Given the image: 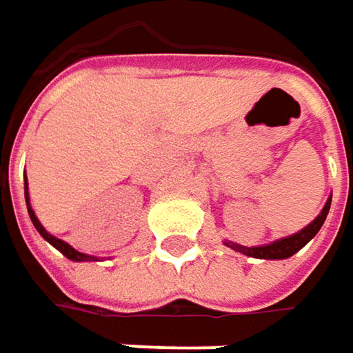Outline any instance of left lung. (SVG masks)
Masks as SVG:
<instances>
[{"label": "left lung", "mask_w": 353, "mask_h": 353, "mask_svg": "<svg viewBox=\"0 0 353 353\" xmlns=\"http://www.w3.org/2000/svg\"><path fill=\"white\" fill-rule=\"evenodd\" d=\"M330 206H332V198H327V202H325L323 210L319 212V216H317L311 224H307L303 230H299V232H295V234H291V236L279 239V241L271 242V244H263V246H242V244H236V242L230 241H226L224 244L230 246V248L236 250V252H242V254H246V256H254V259H271V261L289 259V256H293L297 250H301L305 244L319 232V228L323 226V222H325V218H327Z\"/></svg>", "instance_id": "1"}]
</instances>
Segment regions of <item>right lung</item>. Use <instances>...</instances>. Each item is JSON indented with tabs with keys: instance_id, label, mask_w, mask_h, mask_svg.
<instances>
[{
	"instance_id": "right-lung-1",
	"label": "right lung",
	"mask_w": 353,
	"mask_h": 353,
	"mask_svg": "<svg viewBox=\"0 0 353 353\" xmlns=\"http://www.w3.org/2000/svg\"><path fill=\"white\" fill-rule=\"evenodd\" d=\"M23 190H26V204H28V214H30V218H32V224L36 226V230L42 234V239L44 241H48L54 248H58L66 259H70V261H77V263H86V261H97V256H90V254H84V252H79L77 248H72L68 242L60 241V239H56V236H52L48 230L40 224V220L36 218V214H34V210L30 206V196H28V179H26V185H23Z\"/></svg>"
}]
</instances>
